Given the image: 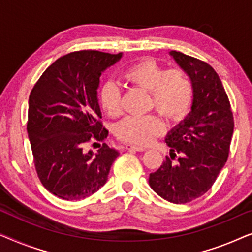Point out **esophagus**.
Listing matches in <instances>:
<instances>
[{"label": "esophagus", "instance_id": "esophagus-1", "mask_svg": "<svg viewBox=\"0 0 252 252\" xmlns=\"http://www.w3.org/2000/svg\"><path fill=\"white\" fill-rule=\"evenodd\" d=\"M126 149L127 150H133V151H144L147 150L146 147L143 146H136V144H126Z\"/></svg>", "mask_w": 252, "mask_h": 252}]
</instances>
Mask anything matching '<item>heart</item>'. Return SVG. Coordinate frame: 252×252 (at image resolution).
<instances>
[{
	"label": "heart",
	"mask_w": 252,
	"mask_h": 252,
	"mask_svg": "<svg viewBox=\"0 0 252 252\" xmlns=\"http://www.w3.org/2000/svg\"><path fill=\"white\" fill-rule=\"evenodd\" d=\"M129 84L148 91L149 108L156 109L168 122L184 118L194 98V85L188 73L180 67L165 70L154 60H142L129 66L124 73ZM103 109L111 117L123 113L122 93L115 82H106L99 93ZM164 129L160 117L150 113L146 116H129L117 126L120 140L135 144H148Z\"/></svg>",
	"instance_id": "heart-1"
}]
</instances>
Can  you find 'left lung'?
<instances>
[{
	"label": "left lung",
	"instance_id": "left-lung-1",
	"mask_svg": "<svg viewBox=\"0 0 252 252\" xmlns=\"http://www.w3.org/2000/svg\"><path fill=\"white\" fill-rule=\"evenodd\" d=\"M194 85L191 111L167 134L170 156L149 185L160 197L185 204L204 195L225 165L234 130L230 103L219 75L205 62L172 50Z\"/></svg>",
	"mask_w": 252,
	"mask_h": 252
}]
</instances>
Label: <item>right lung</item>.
<instances>
[{
	"label": "right lung",
	"mask_w": 252,
	"mask_h": 252,
	"mask_svg": "<svg viewBox=\"0 0 252 252\" xmlns=\"http://www.w3.org/2000/svg\"><path fill=\"white\" fill-rule=\"evenodd\" d=\"M123 54L97 50L70 53L55 61L31 92L27 133L43 187L65 201L88 197L105 185L119 153L106 143L97 88L102 72Z\"/></svg>",
	"instance_id": "add662e5"
}]
</instances>
